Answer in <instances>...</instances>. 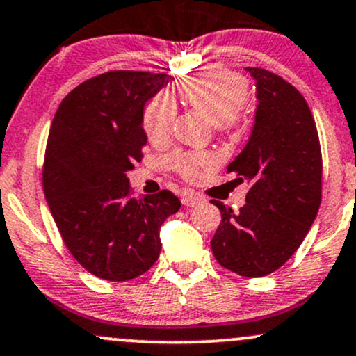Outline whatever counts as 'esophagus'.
Here are the masks:
<instances>
[{
	"label": "esophagus",
	"instance_id": "34e87169",
	"mask_svg": "<svg viewBox=\"0 0 356 356\" xmlns=\"http://www.w3.org/2000/svg\"><path fill=\"white\" fill-rule=\"evenodd\" d=\"M182 204L184 206H189V208H193V206H197V204H201L202 201H204V197L201 196V194H197V193H186L184 196H182Z\"/></svg>",
	"mask_w": 356,
	"mask_h": 356
}]
</instances>
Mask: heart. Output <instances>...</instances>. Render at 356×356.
Returning <instances> with one entry per match:
<instances>
[{
    "label": "heart",
    "mask_w": 356,
    "mask_h": 356,
    "mask_svg": "<svg viewBox=\"0 0 356 356\" xmlns=\"http://www.w3.org/2000/svg\"><path fill=\"white\" fill-rule=\"evenodd\" d=\"M179 95L191 108L213 121L222 131L236 128L248 95V81L241 74L225 67H211L187 76L179 84ZM177 108L167 95H157L143 109V130L152 143H163L170 136ZM169 165L181 177L196 179L202 170L216 165L211 152H175Z\"/></svg>",
    "instance_id": "b5f03b06"
}]
</instances>
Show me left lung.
Wrapping results in <instances>:
<instances>
[{
	"label": "left lung",
	"mask_w": 356,
	"mask_h": 356,
	"mask_svg": "<svg viewBox=\"0 0 356 356\" xmlns=\"http://www.w3.org/2000/svg\"><path fill=\"white\" fill-rule=\"evenodd\" d=\"M247 70L257 81L255 124L226 172L250 189L236 214L213 199L221 222L211 250L228 270L264 277L282 267L309 232L321 204L323 157L304 96L270 70Z\"/></svg>",
	"instance_id": "left-lung-1"
}]
</instances>
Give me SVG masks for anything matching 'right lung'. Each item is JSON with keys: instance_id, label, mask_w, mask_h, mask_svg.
<instances>
[{"instance_id": "obj_1", "label": "right lung", "mask_w": 356, "mask_h": 356, "mask_svg": "<svg viewBox=\"0 0 356 356\" xmlns=\"http://www.w3.org/2000/svg\"><path fill=\"white\" fill-rule=\"evenodd\" d=\"M172 77L108 70L58 104L45 147L42 184L65 247L92 275L127 282L159 259V228L181 201L160 191L134 197L127 172L142 162L143 106Z\"/></svg>"}]
</instances>
